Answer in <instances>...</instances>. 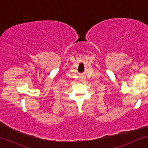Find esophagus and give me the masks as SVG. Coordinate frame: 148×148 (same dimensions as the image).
Returning <instances> with one entry per match:
<instances>
[{
	"label": "esophagus",
	"mask_w": 148,
	"mask_h": 148,
	"mask_svg": "<svg viewBox=\"0 0 148 148\" xmlns=\"http://www.w3.org/2000/svg\"><path fill=\"white\" fill-rule=\"evenodd\" d=\"M81 79H82V80H84V78H83H83H81Z\"/></svg>",
	"instance_id": "esophagus-1"
}]
</instances>
